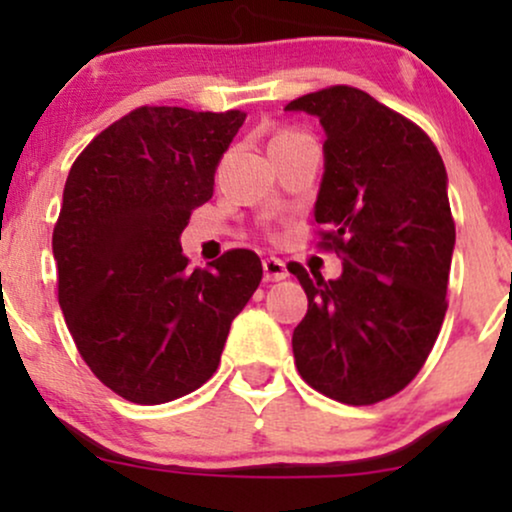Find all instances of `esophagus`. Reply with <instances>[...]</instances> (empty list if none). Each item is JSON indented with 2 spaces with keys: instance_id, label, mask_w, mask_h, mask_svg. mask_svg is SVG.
<instances>
[{
  "instance_id": "obj_1",
  "label": "esophagus",
  "mask_w": 512,
  "mask_h": 512,
  "mask_svg": "<svg viewBox=\"0 0 512 512\" xmlns=\"http://www.w3.org/2000/svg\"><path fill=\"white\" fill-rule=\"evenodd\" d=\"M262 269H264V279L267 281H281L289 276V269H286V264L281 260H276V257H267V260L262 262Z\"/></svg>"
}]
</instances>
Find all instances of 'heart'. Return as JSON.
Here are the masks:
<instances>
[{
    "instance_id": "obj_1",
    "label": "heart",
    "mask_w": 512,
    "mask_h": 512,
    "mask_svg": "<svg viewBox=\"0 0 512 512\" xmlns=\"http://www.w3.org/2000/svg\"><path fill=\"white\" fill-rule=\"evenodd\" d=\"M293 137H301V134H279V137H276L272 144H276V142H286V139H293Z\"/></svg>"
}]
</instances>
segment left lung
<instances>
[{"mask_svg": "<svg viewBox=\"0 0 512 512\" xmlns=\"http://www.w3.org/2000/svg\"><path fill=\"white\" fill-rule=\"evenodd\" d=\"M325 129L315 221L342 276H298L308 313L293 330L301 378L344 404L397 395L419 373L445 320L455 223L448 173L414 122L351 86L286 105Z\"/></svg>", "mask_w": 512, "mask_h": 512, "instance_id": "left-lung-1", "label": "left lung"}]
</instances>
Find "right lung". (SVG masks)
Here are the masks:
<instances>
[{
    "label": "right lung",
    "mask_w": 512,
    "mask_h": 512,
    "mask_svg": "<svg viewBox=\"0 0 512 512\" xmlns=\"http://www.w3.org/2000/svg\"><path fill=\"white\" fill-rule=\"evenodd\" d=\"M243 122L240 110L137 108L69 170L52 233L60 308L93 375L134 404L173 402L207 383L262 281L255 252L190 269L180 248Z\"/></svg>",
    "instance_id": "right-lung-1"
}]
</instances>
